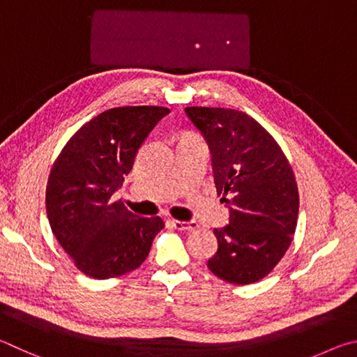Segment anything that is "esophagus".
Instances as JSON below:
<instances>
[{"label":"esophagus","instance_id":"obj_1","mask_svg":"<svg viewBox=\"0 0 357 357\" xmlns=\"http://www.w3.org/2000/svg\"><path fill=\"white\" fill-rule=\"evenodd\" d=\"M172 226L177 230H185V232H191L199 227V224L196 221H177V220H171Z\"/></svg>","mask_w":357,"mask_h":357}]
</instances>
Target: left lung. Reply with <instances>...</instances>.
<instances>
[{
  "label": "left lung",
  "instance_id": "1",
  "mask_svg": "<svg viewBox=\"0 0 357 357\" xmlns=\"http://www.w3.org/2000/svg\"><path fill=\"white\" fill-rule=\"evenodd\" d=\"M185 111L208 144L218 196L230 210L227 226L213 232L218 252L208 270L235 285L257 282L291 245L299 210L295 174L276 139L246 112Z\"/></svg>",
  "mask_w": 357,
  "mask_h": 357
}]
</instances>
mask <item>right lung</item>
Here are the masks:
<instances>
[{
	"instance_id": "add662e5",
	"label": "right lung",
	"mask_w": 357,
	"mask_h": 357,
	"mask_svg": "<svg viewBox=\"0 0 357 357\" xmlns=\"http://www.w3.org/2000/svg\"><path fill=\"white\" fill-rule=\"evenodd\" d=\"M169 112L147 105L106 109L86 122L53 162L45 196L50 226L86 276L119 278L139 268L165 227L160 216L131 213L114 192L137 149Z\"/></svg>"
}]
</instances>
